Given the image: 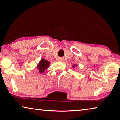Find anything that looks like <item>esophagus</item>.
<instances>
[{"mask_svg": "<svg viewBox=\"0 0 120 120\" xmlns=\"http://www.w3.org/2000/svg\"><path fill=\"white\" fill-rule=\"evenodd\" d=\"M59 60L61 61H62V59H59Z\"/></svg>", "mask_w": 120, "mask_h": 120, "instance_id": "34e87169", "label": "esophagus"}]
</instances>
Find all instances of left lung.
<instances>
[{
	"label": "left lung",
	"mask_w": 120,
	"mask_h": 120,
	"mask_svg": "<svg viewBox=\"0 0 120 120\" xmlns=\"http://www.w3.org/2000/svg\"><path fill=\"white\" fill-rule=\"evenodd\" d=\"M76 67V64H74L72 66V68H75V67Z\"/></svg>",
	"instance_id": "1"
}]
</instances>
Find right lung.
Masks as SVG:
<instances>
[{
    "label": "right lung",
    "mask_w": 120,
    "mask_h": 120,
    "mask_svg": "<svg viewBox=\"0 0 120 120\" xmlns=\"http://www.w3.org/2000/svg\"><path fill=\"white\" fill-rule=\"evenodd\" d=\"M50 62L42 58L37 66V69L39 71L40 73L43 72L44 71L47 69L50 66Z\"/></svg>",
    "instance_id": "1"
}]
</instances>
